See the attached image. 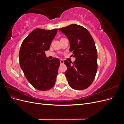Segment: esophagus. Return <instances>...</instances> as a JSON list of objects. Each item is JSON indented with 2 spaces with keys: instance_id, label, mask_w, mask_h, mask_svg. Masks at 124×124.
Listing matches in <instances>:
<instances>
[{
  "instance_id": "obj_1",
  "label": "esophagus",
  "mask_w": 124,
  "mask_h": 124,
  "mask_svg": "<svg viewBox=\"0 0 124 124\" xmlns=\"http://www.w3.org/2000/svg\"><path fill=\"white\" fill-rule=\"evenodd\" d=\"M60 62H61V64H63V61L62 59H60Z\"/></svg>"
}]
</instances>
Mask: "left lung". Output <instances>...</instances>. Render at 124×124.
Listing matches in <instances>:
<instances>
[{
	"instance_id": "1",
	"label": "left lung",
	"mask_w": 124,
	"mask_h": 124,
	"mask_svg": "<svg viewBox=\"0 0 124 124\" xmlns=\"http://www.w3.org/2000/svg\"><path fill=\"white\" fill-rule=\"evenodd\" d=\"M59 31L69 39L70 51L76 58L72 64L64 61L67 67L65 74L68 83L74 89L87 88L94 80L98 68L94 40L87 30L80 25L71 24Z\"/></svg>"
}]
</instances>
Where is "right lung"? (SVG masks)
<instances>
[{"instance_id":"add662e5","label":"right lung","mask_w":124,"mask_h":124,"mask_svg":"<svg viewBox=\"0 0 124 124\" xmlns=\"http://www.w3.org/2000/svg\"><path fill=\"white\" fill-rule=\"evenodd\" d=\"M58 30L37 28L24 40L19 52L20 65L25 77L33 87L47 91L54 86L60 61L49 60L45 52L49 50Z\"/></svg>"}]
</instances>
